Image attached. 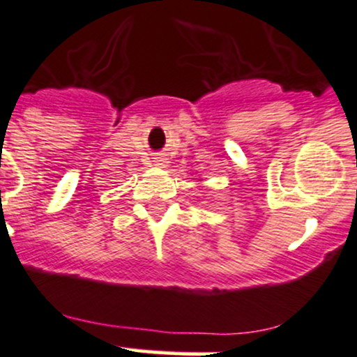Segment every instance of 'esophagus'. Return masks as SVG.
Instances as JSON below:
<instances>
[{
  "label": "esophagus",
  "instance_id": "1",
  "mask_svg": "<svg viewBox=\"0 0 357 357\" xmlns=\"http://www.w3.org/2000/svg\"><path fill=\"white\" fill-rule=\"evenodd\" d=\"M155 165L157 167H165V165H167V158H164V157H155Z\"/></svg>",
  "mask_w": 357,
  "mask_h": 357
}]
</instances>
